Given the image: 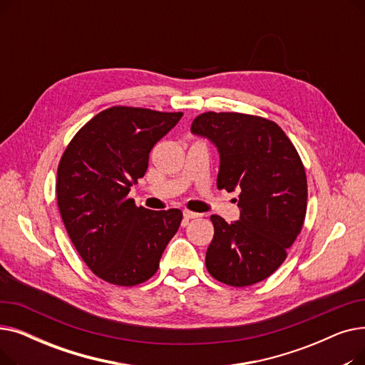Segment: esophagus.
I'll return each mask as SVG.
<instances>
[{
  "label": "esophagus",
  "instance_id": "34e87169",
  "mask_svg": "<svg viewBox=\"0 0 365 365\" xmlns=\"http://www.w3.org/2000/svg\"><path fill=\"white\" fill-rule=\"evenodd\" d=\"M202 215H200V213H194V212H187V210H185L183 212V217H185V220H190V219H197V217H201Z\"/></svg>",
  "mask_w": 365,
  "mask_h": 365
}]
</instances>
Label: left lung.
<instances>
[{"mask_svg":"<svg viewBox=\"0 0 365 365\" xmlns=\"http://www.w3.org/2000/svg\"><path fill=\"white\" fill-rule=\"evenodd\" d=\"M190 131L217 148V187L240 192L238 220L212 216L207 271L232 287L263 281L285 260L304 222L308 185L299 153L274 121L255 115L205 112Z\"/></svg>","mask_w":365,"mask_h":365,"instance_id":"8db88e82","label":"left lung"}]
</instances>
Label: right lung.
I'll return each instance as SVG.
<instances>
[{
	"mask_svg": "<svg viewBox=\"0 0 365 365\" xmlns=\"http://www.w3.org/2000/svg\"><path fill=\"white\" fill-rule=\"evenodd\" d=\"M182 117L113 106L76 133L62 155L56 183L62 220L86 264L110 284L149 279L180 226V210L136 207L128 192L145 176L152 148Z\"/></svg>",
	"mask_w": 365,
	"mask_h": 365,
	"instance_id": "add662e5",
	"label": "right lung"
}]
</instances>
